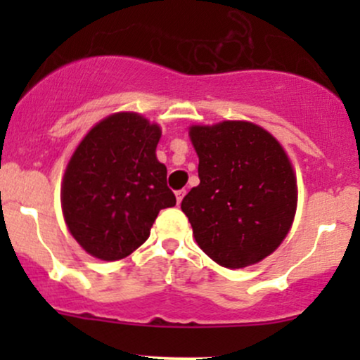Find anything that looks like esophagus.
I'll use <instances>...</instances> for the list:
<instances>
[{
    "label": "esophagus",
    "mask_w": 360,
    "mask_h": 360,
    "mask_svg": "<svg viewBox=\"0 0 360 360\" xmlns=\"http://www.w3.org/2000/svg\"><path fill=\"white\" fill-rule=\"evenodd\" d=\"M184 194H186V189H179V191H176V201H177V205H181V201H183Z\"/></svg>",
    "instance_id": "obj_1"
}]
</instances>
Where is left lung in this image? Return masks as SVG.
<instances>
[{
    "mask_svg": "<svg viewBox=\"0 0 360 360\" xmlns=\"http://www.w3.org/2000/svg\"><path fill=\"white\" fill-rule=\"evenodd\" d=\"M189 139L200 157V184L186 194L181 210L198 245L229 269L260 262L295 220L298 188L286 152L250 122L193 125Z\"/></svg>",
    "mask_w": 360,
    "mask_h": 360,
    "instance_id": "8db88e82",
    "label": "left lung"
}]
</instances>
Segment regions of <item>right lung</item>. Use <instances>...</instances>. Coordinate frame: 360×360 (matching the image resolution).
Returning <instances> with one entry per match:
<instances>
[{"mask_svg": "<svg viewBox=\"0 0 360 360\" xmlns=\"http://www.w3.org/2000/svg\"><path fill=\"white\" fill-rule=\"evenodd\" d=\"M160 128L139 113H115L88 131L62 179L64 220L93 257L120 260L150 235L160 210L176 205L155 157Z\"/></svg>", "mask_w": 360, "mask_h": 360, "instance_id": "right-lung-1", "label": "right lung"}]
</instances>
